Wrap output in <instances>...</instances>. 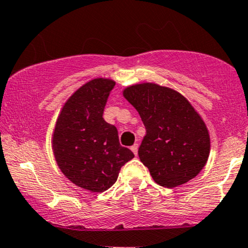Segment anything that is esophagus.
<instances>
[{
    "label": "esophagus",
    "mask_w": 248,
    "mask_h": 248,
    "mask_svg": "<svg viewBox=\"0 0 248 248\" xmlns=\"http://www.w3.org/2000/svg\"><path fill=\"white\" fill-rule=\"evenodd\" d=\"M131 151L135 153V155H137V154H138V144L132 145V146H131Z\"/></svg>",
    "instance_id": "obj_1"
}]
</instances>
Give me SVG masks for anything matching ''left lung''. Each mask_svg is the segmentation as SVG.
<instances>
[{
  "label": "left lung",
  "instance_id": "8db88e82",
  "mask_svg": "<svg viewBox=\"0 0 248 248\" xmlns=\"http://www.w3.org/2000/svg\"><path fill=\"white\" fill-rule=\"evenodd\" d=\"M146 129L138 155L158 185L174 188L204 168L210 154L209 130L181 93L154 82L123 89Z\"/></svg>",
  "mask_w": 248,
  "mask_h": 248
}]
</instances>
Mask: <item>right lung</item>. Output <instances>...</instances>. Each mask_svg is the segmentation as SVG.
<instances>
[{"mask_svg": "<svg viewBox=\"0 0 248 248\" xmlns=\"http://www.w3.org/2000/svg\"><path fill=\"white\" fill-rule=\"evenodd\" d=\"M115 83L96 78L75 90L61 108L52 133V151L60 170L92 193L111 187L122 166L135 156L121 146L117 129L102 117Z\"/></svg>", "mask_w": 248, "mask_h": 248, "instance_id": "right-lung-1", "label": "right lung"}]
</instances>
